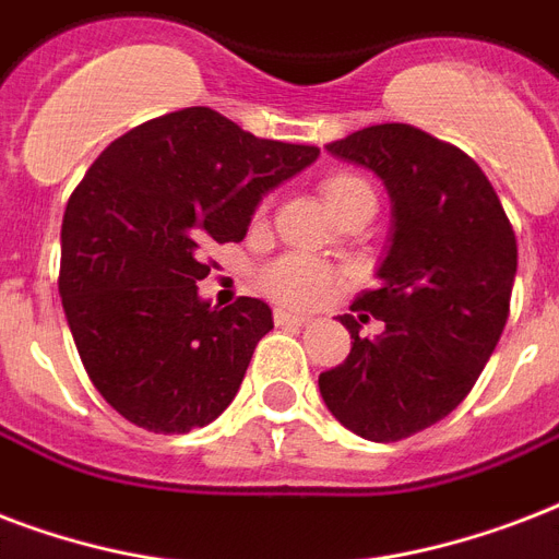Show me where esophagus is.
<instances>
[{"mask_svg":"<svg viewBox=\"0 0 559 559\" xmlns=\"http://www.w3.org/2000/svg\"><path fill=\"white\" fill-rule=\"evenodd\" d=\"M274 320H276V326H306V323H309L306 314H297V311H285V309H276Z\"/></svg>","mask_w":559,"mask_h":559,"instance_id":"obj_1","label":"esophagus"}]
</instances>
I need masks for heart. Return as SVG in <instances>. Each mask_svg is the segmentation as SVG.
<instances>
[{
  "label": "heart",
  "instance_id": "heart-1",
  "mask_svg": "<svg viewBox=\"0 0 559 559\" xmlns=\"http://www.w3.org/2000/svg\"><path fill=\"white\" fill-rule=\"evenodd\" d=\"M320 192L326 198V206H338L341 201H347L358 192H370V186L356 175H329L323 183H320ZM335 283V276L329 271L320 259L302 257V253H288V257H280L276 262L265 267L262 274V285L265 292L280 302H288V306H311L318 302L320 297H326L329 288Z\"/></svg>",
  "mask_w": 559,
  "mask_h": 559
}]
</instances>
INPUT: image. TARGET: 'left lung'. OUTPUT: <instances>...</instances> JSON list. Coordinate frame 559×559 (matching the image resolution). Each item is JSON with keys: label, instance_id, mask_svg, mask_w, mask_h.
<instances>
[{"label": "left lung", "instance_id": "1", "mask_svg": "<svg viewBox=\"0 0 559 559\" xmlns=\"http://www.w3.org/2000/svg\"><path fill=\"white\" fill-rule=\"evenodd\" d=\"M326 151L382 180L393 221L379 288L353 302L358 318L341 314L353 349L320 373V396L353 435L391 443L473 391L508 323L516 236L478 163L411 124H373ZM365 310L385 323L373 340L357 335Z\"/></svg>", "mask_w": 559, "mask_h": 559}]
</instances>
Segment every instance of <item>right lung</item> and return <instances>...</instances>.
<instances>
[{"label":"right lung","instance_id":"1","mask_svg":"<svg viewBox=\"0 0 559 559\" xmlns=\"http://www.w3.org/2000/svg\"><path fill=\"white\" fill-rule=\"evenodd\" d=\"M318 157L186 107L90 166L63 212L60 300L86 373L133 426L186 435L239 393L274 318L257 297L227 309L201 300V250L245 239L259 201Z\"/></svg>","mask_w":559,"mask_h":559}]
</instances>
